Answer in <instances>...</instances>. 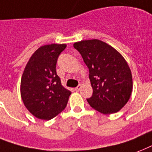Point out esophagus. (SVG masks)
I'll return each instance as SVG.
<instances>
[{
  "instance_id": "esophagus-1",
  "label": "esophagus",
  "mask_w": 152,
  "mask_h": 152,
  "mask_svg": "<svg viewBox=\"0 0 152 152\" xmlns=\"http://www.w3.org/2000/svg\"><path fill=\"white\" fill-rule=\"evenodd\" d=\"M81 88H82V86H81V85H78V86L75 88V90H76V91H79L80 89H81Z\"/></svg>"
}]
</instances>
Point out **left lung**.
I'll list each match as a JSON object with an SVG mask.
<instances>
[{
    "label": "left lung",
    "mask_w": 152,
    "mask_h": 152,
    "mask_svg": "<svg viewBox=\"0 0 152 152\" xmlns=\"http://www.w3.org/2000/svg\"><path fill=\"white\" fill-rule=\"evenodd\" d=\"M74 48L89 68L93 94L88 103L103 114L118 112L129 102L132 91L131 70L124 57L98 39L77 42Z\"/></svg>",
    "instance_id": "8db88e82"
}]
</instances>
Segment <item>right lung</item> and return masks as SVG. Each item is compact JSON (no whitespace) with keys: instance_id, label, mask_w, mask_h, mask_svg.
Listing matches in <instances>:
<instances>
[{"instance_id":"add662e5","label":"right lung","mask_w":152,"mask_h":152,"mask_svg":"<svg viewBox=\"0 0 152 152\" xmlns=\"http://www.w3.org/2000/svg\"><path fill=\"white\" fill-rule=\"evenodd\" d=\"M66 44L40 47L31 55L20 82L23 102L33 116L50 120L65 109L71 92L62 86L56 73L58 58Z\"/></svg>"}]
</instances>
